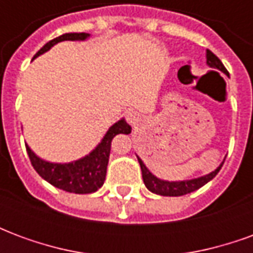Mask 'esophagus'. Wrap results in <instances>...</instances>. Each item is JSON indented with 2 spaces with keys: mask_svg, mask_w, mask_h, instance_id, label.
<instances>
[{
  "mask_svg": "<svg viewBox=\"0 0 253 253\" xmlns=\"http://www.w3.org/2000/svg\"><path fill=\"white\" fill-rule=\"evenodd\" d=\"M126 119L128 123H131V125H135L139 119V114H138L137 111H128L126 115Z\"/></svg>",
  "mask_w": 253,
  "mask_h": 253,
  "instance_id": "34e87169",
  "label": "esophagus"
}]
</instances>
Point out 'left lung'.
<instances>
[{
  "label": "left lung",
  "instance_id": "left-lung-1",
  "mask_svg": "<svg viewBox=\"0 0 253 253\" xmlns=\"http://www.w3.org/2000/svg\"><path fill=\"white\" fill-rule=\"evenodd\" d=\"M206 61L207 65L210 67H214V69H218V70H221L225 74H228L229 73L226 70V67L223 66L222 62L219 61V58L215 55V54H212L210 50H207L206 52ZM138 163L141 165V170H142V179L143 183H145V186L148 188L149 191H152L154 194H159V195L163 196H181V195H186V194H190L192 191L199 190L201 187H203L206 183L211 180L212 177H215L219 169H221V167L222 164L218 167L217 169L211 172V173H209L206 176H202V177H198V179H192V180H186V181H164V180H160L159 177H156L154 175H152V172L145 167V164L142 163V160L138 157Z\"/></svg>",
  "mask_w": 253,
  "mask_h": 253
}]
</instances>
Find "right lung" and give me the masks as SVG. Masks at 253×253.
Returning <instances> with one entry per match:
<instances>
[{
    "instance_id": "right-lung-1",
    "label": "right lung",
    "mask_w": 253,
    "mask_h": 253,
    "mask_svg": "<svg viewBox=\"0 0 253 253\" xmlns=\"http://www.w3.org/2000/svg\"><path fill=\"white\" fill-rule=\"evenodd\" d=\"M88 36L89 34H85V32L63 34V35L58 36L55 39L46 43L39 51L36 52L34 58L48 51L54 44H57L59 42L85 41ZM130 131H131V127L127 125L125 119H122L114 126L110 127V130L107 131L103 141L99 143V146L94 149L92 153L84 159L77 160L74 163H69V164L47 163V161H43L39 157H36L35 153L28 148V145H25V148H27V153H28L32 167L50 184L57 187L59 190L73 192V194H92L104 184L112 138L119 132Z\"/></svg>"
}]
</instances>
